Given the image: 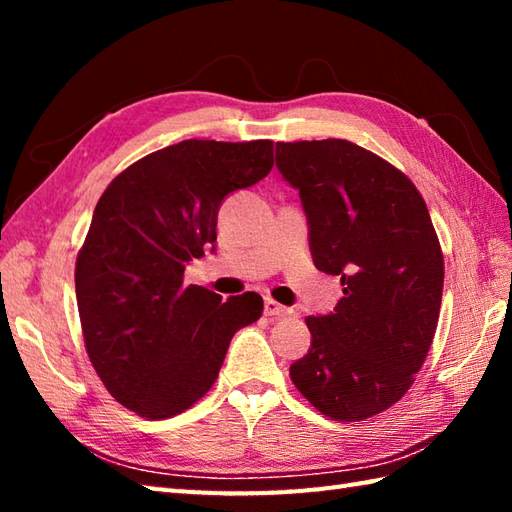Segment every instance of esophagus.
I'll use <instances>...</instances> for the list:
<instances>
[{
	"mask_svg": "<svg viewBox=\"0 0 512 512\" xmlns=\"http://www.w3.org/2000/svg\"><path fill=\"white\" fill-rule=\"evenodd\" d=\"M264 310H266L268 317H288V314H292L290 308L281 306V303H277L275 299H266L264 301Z\"/></svg>",
	"mask_w": 512,
	"mask_h": 512,
	"instance_id": "esophagus-1",
	"label": "esophagus"
}]
</instances>
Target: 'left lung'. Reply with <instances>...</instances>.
Masks as SVG:
<instances>
[{"mask_svg": "<svg viewBox=\"0 0 512 512\" xmlns=\"http://www.w3.org/2000/svg\"><path fill=\"white\" fill-rule=\"evenodd\" d=\"M277 169L299 191L312 262L339 275L334 312L308 317L295 387L328 418L356 422L398 402L440 317L444 259L413 182L350 140L277 143Z\"/></svg>", "mask_w": 512, "mask_h": 512, "instance_id": "8db88e82", "label": "left lung"}]
</instances>
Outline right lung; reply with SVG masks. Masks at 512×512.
<instances>
[{"mask_svg":"<svg viewBox=\"0 0 512 512\" xmlns=\"http://www.w3.org/2000/svg\"><path fill=\"white\" fill-rule=\"evenodd\" d=\"M270 169L273 140H182L118 173L96 204L74 270L85 350L138 416L171 418L198 402L233 334L262 317L255 292L222 299L182 277L215 250L226 195Z\"/></svg>","mask_w":512,"mask_h":512,"instance_id":"right-lung-1","label":"right lung"}]
</instances>
